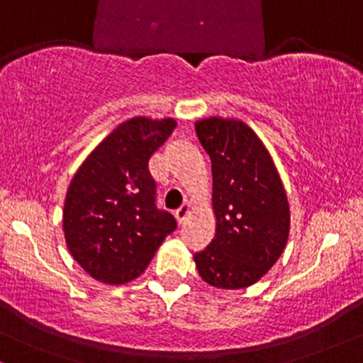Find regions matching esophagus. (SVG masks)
<instances>
[{
    "label": "esophagus",
    "mask_w": 363,
    "mask_h": 363,
    "mask_svg": "<svg viewBox=\"0 0 363 363\" xmlns=\"http://www.w3.org/2000/svg\"><path fill=\"white\" fill-rule=\"evenodd\" d=\"M189 213H191V204L189 203H184L182 206H179L176 209V218H177L179 223H184L186 218L189 216Z\"/></svg>",
    "instance_id": "esophagus-1"
}]
</instances>
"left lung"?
<instances>
[{
	"instance_id": "1",
	"label": "left lung",
	"mask_w": 363,
	"mask_h": 363,
	"mask_svg": "<svg viewBox=\"0 0 363 363\" xmlns=\"http://www.w3.org/2000/svg\"><path fill=\"white\" fill-rule=\"evenodd\" d=\"M196 133L211 159L216 235L194 253L203 281L218 289L252 286L276 264L289 237V204L272 157L238 120L208 118Z\"/></svg>"
}]
</instances>
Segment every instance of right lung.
Returning a JSON list of instances; mask_svg holds the SVG:
<instances>
[{
    "label": "right lung",
    "mask_w": 363,
    "mask_h": 363,
    "mask_svg": "<svg viewBox=\"0 0 363 363\" xmlns=\"http://www.w3.org/2000/svg\"><path fill=\"white\" fill-rule=\"evenodd\" d=\"M176 128L172 118L125 121L94 148L69 186L64 235L74 260L106 284H125L147 269L177 228L157 206L148 160Z\"/></svg>",
    "instance_id": "add662e5"
}]
</instances>
